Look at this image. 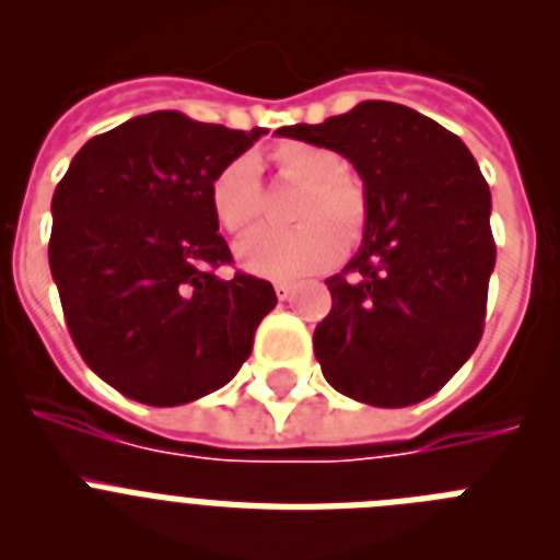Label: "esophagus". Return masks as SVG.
<instances>
[{
	"label": "esophagus",
	"instance_id": "obj_1",
	"mask_svg": "<svg viewBox=\"0 0 560 560\" xmlns=\"http://www.w3.org/2000/svg\"><path fill=\"white\" fill-rule=\"evenodd\" d=\"M275 294H277V300H289V296L294 294V283H285V280H280V283H275Z\"/></svg>",
	"mask_w": 560,
	"mask_h": 560
}]
</instances>
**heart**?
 <instances>
[{
	"instance_id": "heart-1",
	"label": "heart",
	"mask_w": 560,
	"mask_h": 560,
	"mask_svg": "<svg viewBox=\"0 0 560 560\" xmlns=\"http://www.w3.org/2000/svg\"><path fill=\"white\" fill-rule=\"evenodd\" d=\"M283 179L303 185L289 230L264 226L235 246L237 264L257 277L294 280L325 271L345 255V244H359L370 219L368 190L345 171L336 151L314 142H280L269 153ZM210 210L232 235L249 230L264 212L260 167L252 156H235L210 182Z\"/></svg>"
}]
</instances>
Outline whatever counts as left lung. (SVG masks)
Here are the masks:
<instances>
[{
    "label": "left lung",
    "mask_w": 560,
    "mask_h": 560,
    "mask_svg": "<svg viewBox=\"0 0 560 560\" xmlns=\"http://www.w3.org/2000/svg\"><path fill=\"white\" fill-rule=\"evenodd\" d=\"M277 133L341 153L370 199L359 252L325 280L334 305L314 330L323 375L370 407L429 398L477 350L497 264L491 190L471 151L387 101Z\"/></svg>",
    "instance_id": "obj_1"
}]
</instances>
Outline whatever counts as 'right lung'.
<instances>
[{"mask_svg":"<svg viewBox=\"0 0 560 560\" xmlns=\"http://www.w3.org/2000/svg\"><path fill=\"white\" fill-rule=\"evenodd\" d=\"M264 128L232 131L151 112L97 133L52 196L49 271L78 353L148 407L215 393L252 353L277 305L271 283L237 271L210 210V182Z\"/></svg>","mask_w":560,"mask_h":560,"instance_id":"1","label":"right lung"}]
</instances>
